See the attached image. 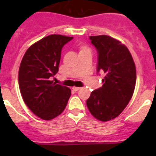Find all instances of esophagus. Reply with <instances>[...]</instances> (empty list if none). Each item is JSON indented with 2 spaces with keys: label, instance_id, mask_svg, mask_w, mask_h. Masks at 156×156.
Returning a JSON list of instances; mask_svg holds the SVG:
<instances>
[{
  "label": "esophagus",
  "instance_id": "1",
  "mask_svg": "<svg viewBox=\"0 0 156 156\" xmlns=\"http://www.w3.org/2000/svg\"><path fill=\"white\" fill-rule=\"evenodd\" d=\"M80 89V87H73V90L74 91H78Z\"/></svg>",
  "mask_w": 156,
  "mask_h": 156
}]
</instances>
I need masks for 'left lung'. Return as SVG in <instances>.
Wrapping results in <instances>:
<instances>
[{
    "instance_id": "left-lung-1",
    "label": "left lung",
    "mask_w": 156,
    "mask_h": 156,
    "mask_svg": "<svg viewBox=\"0 0 156 156\" xmlns=\"http://www.w3.org/2000/svg\"><path fill=\"white\" fill-rule=\"evenodd\" d=\"M89 39L97 50L98 73L105 75L102 87L91 92L87 105L94 117L106 122L118 116L131 99L136 68L129 50L120 41L106 35Z\"/></svg>"
}]
</instances>
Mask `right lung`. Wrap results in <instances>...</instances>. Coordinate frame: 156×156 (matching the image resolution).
<instances>
[{
    "label": "right lung",
    "instance_id": "1",
    "mask_svg": "<svg viewBox=\"0 0 156 156\" xmlns=\"http://www.w3.org/2000/svg\"><path fill=\"white\" fill-rule=\"evenodd\" d=\"M73 37L52 34L37 41L25 53L19 70L22 97L37 116L45 120L64 111L71 95L67 87L55 84L51 78L58 71L62 49Z\"/></svg>",
    "mask_w": 156,
    "mask_h": 156
}]
</instances>
